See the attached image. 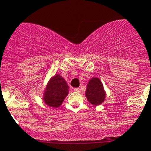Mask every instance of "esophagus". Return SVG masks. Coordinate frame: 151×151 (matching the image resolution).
<instances>
[{"label": "esophagus", "mask_w": 151, "mask_h": 151, "mask_svg": "<svg viewBox=\"0 0 151 151\" xmlns=\"http://www.w3.org/2000/svg\"><path fill=\"white\" fill-rule=\"evenodd\" d=\"M74 91H75V92L80 93V88H74Z\"/></svg>", "instance_id": "obj_1"}]
</instances>
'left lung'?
Returning <instances> with one entry per match:
<instances>
[{
    "label": "left lung",
    "instance_id": "8db88e82",
    "mask_svg": "<svg viewBox=\"0 0 151 151\" xmlns=\"http://www.w3.org/2000/svg\"><path fill=\"white\" fill-rule=\"evenodd\" d=\"M85 95L88 101L93 105L102 104L105 98V92L99 79L93 77L88 83Z\"/></svg>",
    "mask_w": 151,
    "mask_h": 151
}]
</instances>
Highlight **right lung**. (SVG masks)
<instances>
[{
  "mask_svg": "<svg viewBox=\"0 0 151 151\" xmlns=\"http://www.w3.org/2000/svg\"><path fill=\"white\" fill-rule=\"evenodd\" d=\"M68 93V86L66 80L60 75L53 77L47 85L44 101L50 106L58 107Z\"/></svg>",
  "mask_w": 151,
  "mask_h": 151,
  "instance_id": "1",
  "label": "right lung"
}]
</instances>
